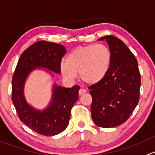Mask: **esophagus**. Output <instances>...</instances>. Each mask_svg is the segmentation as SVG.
Listing matches in <instances>:
<instances>
[{
    "mask_svg": "<svg viewBox=\"0 0 155 155\" xmlns=\"http://www.w3.org/2000/svg\"><path fill=\"white\" fill-rule=\"evenodd\" d=\"M86 92V90L84 89H81L79 90V92H78V94H79V95H83V94H84Z\"/></svg>",
    "mask_w": 155,
    "mask_h": 155,
    "instance_id": "obj_1",
    "label": "esophagus"
}]
</instances>
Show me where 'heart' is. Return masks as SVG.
I'll use <instances>...</instances> for the list:
<instances>
[{"instance_id":"1","label":"heart","mask_w":155,"mask_h":155,"mask_svg":"<svg viewBox=\"0 0 155 155\" xmlns=\"http://www.w3.org/2000/svg\"><path fill=\"white\" fill-rule=\"evenodd\" d=\"M112 54L103 44L78 47L70 52L66 62L60 63V71L67 80L72 81L79 73L80 78L87 84H95L107 74L111 65Z\"/></svg>"}]
</instances>
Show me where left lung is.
Here are the masks:
<instances>
[{
	"instance_id": "left-lung-1",
	"label": "left lung",
	"mask_w": 155,
	"mask_h": 155,
	"mask_svg": "<svg viewBox=\"0 0 155 155\" xmlns=\"http://www.w3.org/2000/svg\"><path fill=\"white\" fill-rule=\"evenodd\" d=\"M98 40L107 42L112 60L105 78L89 87L91 113L98 127H114L126 122L137 107L141 77L137 59L122 40L113 36Z\"/></svg>"
}]
</instances>
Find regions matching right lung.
Here are the masks:
<instances>
[{
	"label": "right lung",
	"mask_w": 155,
	"mask_h": 155,
	"mask_svg": "<svg viewBox=\"0 0 155 155\" xmlns=\"http://www.w3.org/2000/svg\"><path fill=\"white\" fill-rule=\"evenodd\" d=\"M66 48L54 42L39 41L30 46L19 58L12 80V101L20 120L36 133L54 136L63 132L68 125L73 105L78 100L79 86L71 88L54 84L51 101L39 110L28 104L24 95L27 78L36 68H46L60 73V63ZM53 75V73L50 72Z\"/></svg>",
	"instance_id": "right-lung-1"
}]
</instances>
